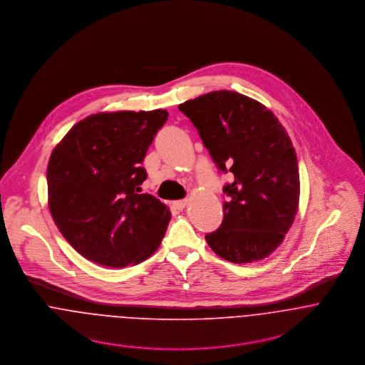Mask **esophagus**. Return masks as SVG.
Here are the masks:
<instances>
[{
  "mask_svg": "<svg viewBox=\"0 0 365 365\" xmlns=\"http://www.w3.org/2000/svg\"><path fill=\"white\" fill-rule=\"evenodd\" d=\"M187 205V200L186 199H183V200H178V202H173V207L176 208V210H183L185 207Z\"/></svg>",
  "mask_w": 365,
  "mask_h": 365,
  "instance_id": "34e87169",
  "label": "esophagus"
}]
</instances>
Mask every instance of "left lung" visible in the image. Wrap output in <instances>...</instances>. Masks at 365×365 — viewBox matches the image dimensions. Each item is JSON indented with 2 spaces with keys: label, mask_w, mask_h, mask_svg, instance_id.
Instances as JSON below:
<instances>
[{
  "label": "left lung",
  "mask_w": 365,
  "mask_h": 365,
  "mask_svg": "<svg viewBox=\"0 0 365 365\" xmlns=\"http://www.w3.org/2000/svg\"><path fill=\"white\" fill-rule=\"evenodd\" d=\"M204 147L232 182L222 189L224 220L205 235L232 263H252L283 242L299 202V172L292 143L262 103L232 91H214L179 105Z\"/></svg>",
  "instance_id": "obj_1"
}]
</instances>
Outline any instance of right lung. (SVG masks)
I'll return each mask as SVG.
<instances>
[{
	"label": "right lung",
	"instance_id": "right-lung-1",
	"mask_svg": "<svg viewBox=\"0 0 365 365\" xmlns=\"http://www.w3.org/2000/svg\"><path fill=\"white\" fill-rule=\"evenodd\" d=\"M168 112H113L77 123L47 165L48 208L68 243L88 260L125 267L163 242L169 208L141 193L144 157Z\"/></svg>",
	"mask_w": 365,
	"mask_h": 365
}]
</instances>
